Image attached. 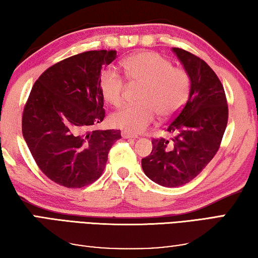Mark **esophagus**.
<instances>
[{"label": "esophagus", "mask_w": 258, "mask_h": 258, "mask_svg": "<svg viewBox=\"0 0 258 258\" xmlns=\"http://www.w3.org/2000/svg\"><path fill=\"white\" fill-rule=\"evenodd\" d=\"M121 136H122V138H124V139H130V138H134L135 139V138H136V136H134V135L126 133V132H122Z\"/></svg>", "instance_id": "1"}]
</instances>
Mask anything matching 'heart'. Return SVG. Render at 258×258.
<instances>
[{
	"instance_id": "b5f03b06",
	"label": "heart",
	"mask_w": 258,
	"mask_h": 258,
	"mask_svg": "<svg viewBox=\"0 0 258 258\" xmlns=\"http://www.w3.org/2000/svg\"><path fill=\"white\" fill-rule=\"evenodd\" d=\"M125 79L139 84L137 104L126 105L112 114L115 128L139 134L154 121L157 113L163 117L175 114L183 106L189 91V77L180 67L171 66L167 58L155 52H139L122 61ZM100 94L107 103L119 106L123 103L125 82L119 72L105 70L99 79Z\"/></svg>"
}]
</instances>
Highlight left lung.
Here are the masks:
<instances>
[{
	"label": "left lung",
	"mask_w": 258,
	"mask_h": 258,
	"mask_svg": "<svg viewBox=\"0 0 258 258\" xmlns=\"http://www.w3.org/2000/svg\"><path fill=\"white\" fill-rule=\"evenodd\" d=\"M172 51L187 72L191 87L187 101L167 126L170 141H152L142 167L151 180L164 187L191 181L217 153L225 133L229 109L221 81L206 61L179 48Z\"/></svg>",
	"instance_id": "left-lung-1"
}]
</instances>
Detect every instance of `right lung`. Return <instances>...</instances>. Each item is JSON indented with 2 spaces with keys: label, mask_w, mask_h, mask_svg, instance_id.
I'll return each instance as SVG.
<instances>
[{
  "label": "right lung",
  "mask_w": 258,
  "mask_h": 258,
  "mask_svg": "<svg viewBox=\"0 0 258 258\" xmlns=\"http://www.w3.org/2000/svg\"><path fill=\"white\" fill-rule=\"evenodd\" d=\"M115 50L82 52L49 67L36 80L23 113V136L41 171L80 188L103 174L120 130H92L105 117L99 79Z\"/></svg>",
  "instance_id": "obj_1"
}]
</instances>
